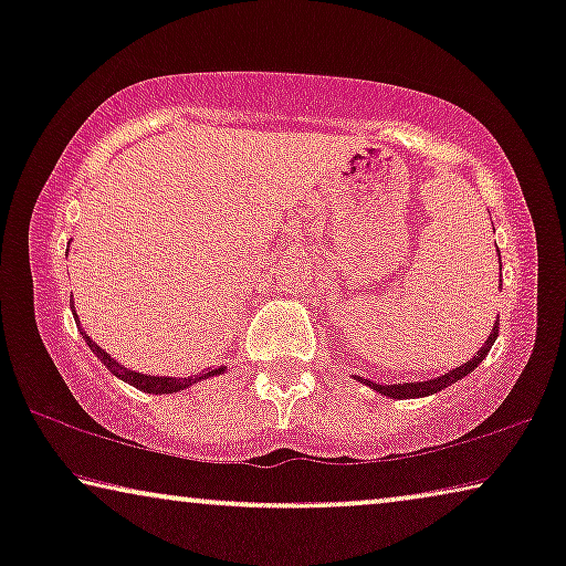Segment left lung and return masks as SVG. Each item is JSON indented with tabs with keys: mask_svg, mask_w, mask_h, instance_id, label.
Masks as SVG:
<instances>
[{
	"mask_svg": "<svg viewBox=\"0 0 566 566\" xmlns=\"http://www.w3.org/2000/svg\"><path fill=\"white\" fill-rule=\"evenodd\" d=\"M497 252H500V250H497ZM500 270H502V265H500ZM497 335H500V314H497V322H494V327H492V332H490V337H486V343H484L482 347H479V353L474 355V358L467 360V363H461L459 368L448 370V374H443V376L430 378V381L386 384V386H384V384H374V381H368V378H360V376H353V378H358L360 384L370 386V389L381 394V397H391V399H420V397H430V394L443 391L446 386H451V384H455V381H461L463 376H469L471 370H474V368L479 366V363H482V360L486 358V353L492 350V345H494V339H497Z\"/></svg>",
	"mask_w": 566,
	"mask_h": 566,
	"instance_id": "obj_1",
	"label": "left lung"
}]
</instances>
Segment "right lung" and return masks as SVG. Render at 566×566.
Instances as JSON below:
<instances>
[{"label":"right lung","mask_w":566,"mask_h":566,"mask_svg":"<svg viewBox=\"0 0 566 566\" xmlns=\"http://www.w3.org/2000/svg\"><path fill=\"white\" fill-rule=\"evenodd\" d=\"M69 304H72V301H69ZM74 319H76V312H74ZM80 332H82V327H80ZM82 337H84V343H87L90 350L97 355L99 363H103V366H105L107 370H111L113 376H118L120 381L136 386L138 391L159 394V397H161V394H177V391H182V389H190L192 384L203 381V378H211V376H221L223 370H227V366L211 368V370H206V374H200V376H196V378H192V376H188V378H175V376H149V374H138V370H130V368H126V366H120L118 360L111 358V353H105L103 347H99L97 343H92L87 332H82Z\"/></svg>","instance_id":"right-lung-1"}]
</instances>
